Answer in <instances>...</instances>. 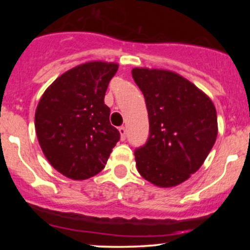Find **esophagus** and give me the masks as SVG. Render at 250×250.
<instances>
[{
	"mask_svg": "<svg viewBox=\"0 0 250 250\" xmlns=\"http://www.w3.org/2000/svg\"><path fill=\"white\" fill-rule=\"evenodd\" d=\"M119 131H120V135H121V140L122 141H125V137H127V130H125V127H120Z\"/></svg>",
	"mask_w": 250,
	"mask_h": 250,
	"instance_id": "1",
	"label": "esophagus"
}]
</instances>
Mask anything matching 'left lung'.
Returning a JSON list of instances; mask_svg holds the SVG:
<instances>
[{"label":"left lung","instance_id":"1","mask_svg":"<svg viewBox=\"0 0 250 250\" xmlns=\"http://www.w3.org/2000/svg\"><path fill=\"white\" fill-rule=\"evenodd\" d=\"M149 117L148 141L135 150L143 179L161 188L175 187L196 173L217 136L216 109L187 79L165 69L134 68Z\"/></svg>","mask_w":250,"mask_h":250}]
</instances>
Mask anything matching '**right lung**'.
Masks as SVG:
<instances>
[{
	"label": "right lung",
	"mask_w": 250,
	"mask_h": 250,
	"mask_svg": "<svg viewBox=\"0 0 250 250\" xmlns=\"http://www.w3.org/2000/svg\"><path fill=\"white\" fill-rule=\"evenodd\" d=\"M119 64L90 61L71 68L45 89L35 111L37 140L45 159L71 180H85L104 168L120 140L104 104Z\"/></svg>",
	"instance_id": "right-lung-1"
}]
</instances>
